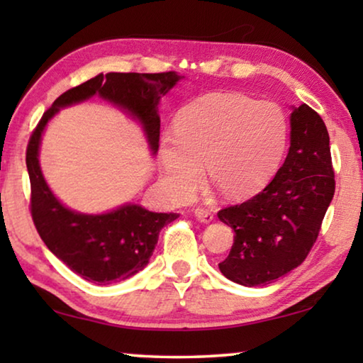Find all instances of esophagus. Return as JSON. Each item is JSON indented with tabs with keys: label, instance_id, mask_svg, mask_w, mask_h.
I'll return each mask as SVG.
<instances>
[{
	"label": "esophagus",
	"instance_id": "esophagus-1",
	"mask_svg": "<svg viewBox=\"0 0 363 363\" xmlns=\"http://www.w3.org/2000/svg\"><path fill=\"white\" fill-rule=\"evenodd\" d=\"M194 214H195V218L199 219L200 223H203V224L211 223V220L214 219L213 213L210 210H206V208H196V210L194 211Z\"/></svg>",
	"mask_w": 363,
	"mask_h": 363
}]
</instances>
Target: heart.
Instances as JSON below:
<instances>
[{"mask_svg": "<svg viewBox=\"0 0 363 363\" xmlns=\"http://www.w3.org/2000/svg\"><path fill=\"white\" fill-rule=\"evenodd\" d=\"M176 136L160 143L163 182L171 196L190 200L206 174L229 199L253 194L284 155L288 125L281 108L238 93H211L176 116Z\"/></svg>", "mask_w": 363, "mask_h": 363, "instance_id": "b5f03b06", "label": "heart"}]
</instances>
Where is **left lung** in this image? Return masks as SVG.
I'll return each instance as SVG.
<instances>
[{
  "instance_id": "1",
  "label": "left lung",
  "mask_w": 363,
  "mask_h": 363,
  "mask_svg": "<svg viewBox=\"0 0 363 363\" xmlns=\"http://www.w3.org/2000/svg\"><path fill=\"white\" fill-rule=\"evenodd\" d=\"M290 149L262 192L218 218L235 237L219 264L224 277L243 286L274 284L296 269L314 247L335 195L327 126L309 106L293 107Z\"/></svg>"
}]
</instances>
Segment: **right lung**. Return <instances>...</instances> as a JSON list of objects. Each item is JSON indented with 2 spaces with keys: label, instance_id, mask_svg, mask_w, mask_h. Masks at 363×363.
<instances>
[{
  "label": "right lung",
  "instance_id": "obj_1",
  "mask_svg": "<svg viewBox=\"0 0 363 363\" xmlns=\"http://www.w3.org/2000/svg\"><path fill=\"white\" fill-rule=\"evenodd\" d=\"M182 78L176 72L99 73L59 96L30 138L26 160L35 227L49 251L84 280L108 285L136 275L149 264L160 230L179 214L153 213L136 203H125L102 214H86L67 208L49 189L40 167V145L46 125L60 108L99 96L125 110L143 126L152 155H157L158 102Z\"/></svg>",
  "mask_w": 363,
  "mask_h": 363
}]
</instances>
